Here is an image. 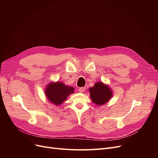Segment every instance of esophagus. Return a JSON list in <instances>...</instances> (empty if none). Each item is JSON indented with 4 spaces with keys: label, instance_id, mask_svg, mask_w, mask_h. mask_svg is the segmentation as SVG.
Here are the masks:
<instances>
[{
    "label": "esophagus",
    "instance_id": "34e87169",
    "mask_svg": "<svg viewBox=\"0 0 158 158\" xmlns=\"http://www.w3.org/2000/svg\"><path fill=\"white\" fill-rule=\"evenodd\" d=\"M85 89H86V88H85V87H81V88H79V92H80L81 93H82V92H85Z\"/></svg>",
    "mask_w": 158,
    "mask_h": 158
}]
</instances>
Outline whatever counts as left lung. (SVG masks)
<instances>
[{"label":"left lung","instance_id":"1","mask_svg":"<svg viewBox=\"0 0 158 158\" xmlns=\"http://www.w3.org/2000/svg\"><path fill=\"white\" fill-rule=\"evenodd\" d=\"M90 98L97 106L106 104L112 97L113 92L110 88L103 82H96L93 87L89 88Z\"/></svg>","mask_w":158,"mask_h":158}]
</instances>
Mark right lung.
I'll list each match as a JSON object with an SVG mask.
<instances>
[{"mask_svg": "<svg viewBox=\"0 0 158 158\" xmlns=\"http://www.w3.org/2000/svg\"><path fill=\"white\" fill-rule=\"evenodd\" d=\"M74 88L65 85L61 82H50L46 86L45 94L48 100L54 105L61 104L67 97L73 94Z\"/></svg>", "mask_w": 158, "mask_h": 158, "instance_id": "right-lung-1", "label": "right lung"}]
</instances>
